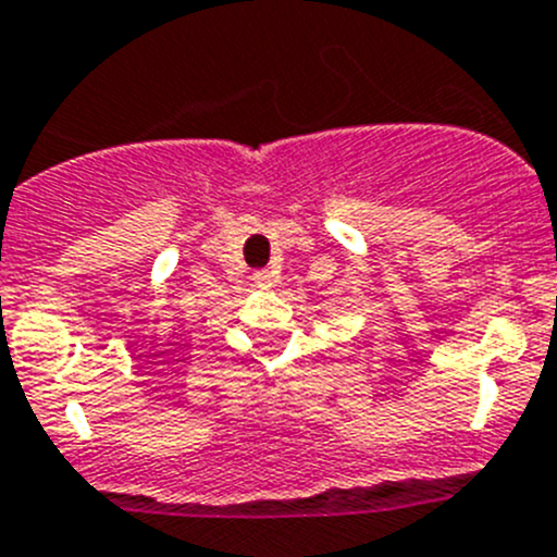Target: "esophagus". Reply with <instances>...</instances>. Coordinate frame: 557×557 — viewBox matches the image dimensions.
<instances>
[{
    "label": "esophagus",
    "instance_id": "esophagus-1",
    "mask_svg": "<svg viewBox=\"0 0 557 557\" xmlns=\"http://www.w3.org/2000/svg\"><path fill=\"white\" fill-rule=\"evenodd\" d=\"M253 284H257L259 289H270L275 284V273L273 270H257V273H253Z\"/></svg>",
    "mask_w": 557,
    "mask_h": 557
}]
</instances>
